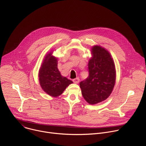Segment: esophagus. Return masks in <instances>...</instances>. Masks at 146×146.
<instances>
[{"label": "esophagus", "mask_w": 146, "mask_h": 146, "mask_svg": "<svg viewBox=\"0 0 146 146\" xmlns=\"http://www.w3.org/2000/svg\"><path fill=\"white\" fill-rule=\"evenodd\" d=\"M79 81H80V79H79V78H78V77H77V78H74V79L73 80V81L74 83H76V84H78V83L79 82Z\"/></svg>", "instance_id": "esophagus-1"}]
</instances>
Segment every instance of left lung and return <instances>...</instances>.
I'll use <instances>...</instances> for the list:
<instances>
[{
    "label": "left lung",
    "mask_w": 146,
    "mask_h": 146,
    "mask_svg": "<svg viewBox=\"0 0 146 146\" xmlns=\"http://www.w3.org/2000/svg\"><path fill=\"white\" fill-rule=\"evenodd\" d=\"M92 57L88 62L89 76L80 82L82 95L91 105L106 100L115 82L114 62L109 52L100 46L91 48Z\"/></svg>",
    "instance_id": "1"
}]
</instances>
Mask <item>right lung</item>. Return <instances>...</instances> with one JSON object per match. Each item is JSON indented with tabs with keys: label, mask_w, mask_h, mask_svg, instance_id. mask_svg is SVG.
<instances>
[{
	"label": "right lung",
	"mask_w": 146,
	"mask_h": 146,
	"mask_svg": "<svg viewBox=\"0 0 146 146\" xmlns=\"http://www.w3.org/2000/svg\"><path fill=\"white\" fill-rule=\"evenodd\" d=\"M57 58L52 55V52L48 54L41 65L38 72L40 85L48 95L57 97L60 95L73 81L62 76L58 67Z\"/></svg>",
	"instance_id": "obj_1"
}]
</instances>
